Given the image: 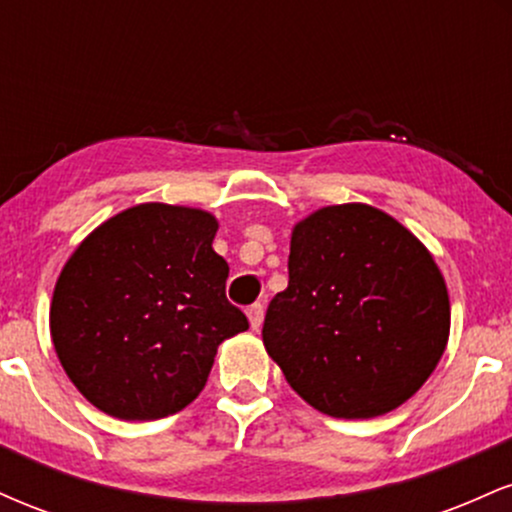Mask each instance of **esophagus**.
<instances>
[{
  "instance_id": "esophagus-1",
  "label": "esophagus",
  "mask_w": 512,
  "mask_h": 512,
  "mask_svg": "<svg viewBox=\"0 0 512 512\" xmlns=\"http://www.w3.org/2000/svg\"><path fill=\"white\" fill-rule=\"evenodd\" d=\"M248 320L252 330H260L262 320H264V305L262 303H252L248 308Z\"/></svg>"
}]
</instances>
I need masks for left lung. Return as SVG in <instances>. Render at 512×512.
<instances>
[{"label":"left lung","instance_id":"8db88e82","mask_svg":"<svg viewBox=\"0 0 512 512\" xmlns=\"http://www.w3.org/2000/svg\"><path fill=\"white\" fill-rule=\"evenodd\" d=\"M450 301L431 252L368 204L325 207L293 228L289 286L262 342L310 407L373 419L426 383L448 344Z\"/></svg>","mask_w":512,"mask_h":512}]
</instances>
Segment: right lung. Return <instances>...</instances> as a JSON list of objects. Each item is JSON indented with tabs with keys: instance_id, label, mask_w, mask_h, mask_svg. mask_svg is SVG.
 I'll use <instances>...</instances> for the list:
<instances>
[{
	"instance_id": "1",
	"label": "right lung",
	"mask_w": 512,
	"mask_h": 512,
	"mask_svg": "<svg viewBox=\"0 0 512 512\" xmlns=\"http://www.w3.org/2000/svg\"><path fill=\"white\" fill-rule=\"evenodd\" d=\"M219 223L202 209L139 204L88 236L57 279L50 334L69 380L125 421L185 409L223 339L248 330L226 298Z\"/></svg>"
}]
</instances>
